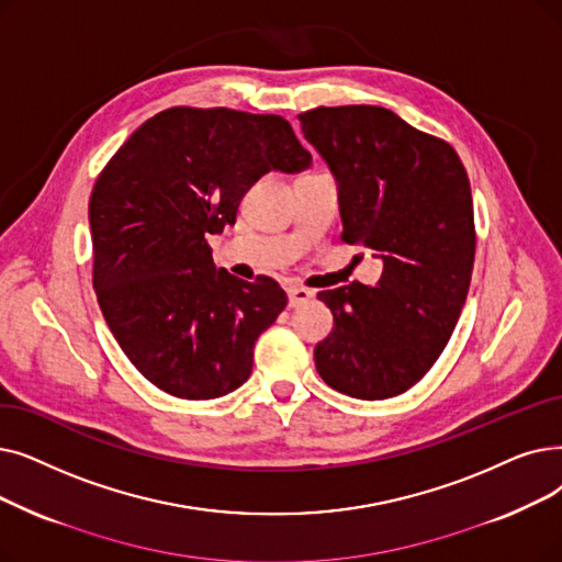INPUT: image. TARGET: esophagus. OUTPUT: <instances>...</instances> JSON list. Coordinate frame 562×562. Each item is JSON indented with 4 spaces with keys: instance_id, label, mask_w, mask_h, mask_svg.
Returning <instances> with one entry per match:
<instances>
[{
    "instance_id": "1",
    "label": "esophagus",
    "mask_w": 562,
    "mask_h": 562,
    "mask_svg": "<svg viewBox=\"0 0 562 562\" xmlns=\"http://www.w3.org/2000/svg\"><path fill=\"white\" fill-rule=\"evenodd\" d=\"M286 296H289V307H301L314 299V294L305 286L299 284H289L286 286Z\"/></svg>"
}]
</instances>
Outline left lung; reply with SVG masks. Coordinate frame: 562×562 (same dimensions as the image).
<instances>
[{
  "mask_svg": "<svg viewBox=\"0 0 562 562\" xmlns=\"http://www.w3.org/2000/svg\"><path fill=\"white\" fill-rule=\"evenodd\" d=\"M303 137L337 181L341 240L383 263L376 286L319 291L333 333L314 349L341 395L387 400L416 385L443 353L469 296L475 227L457 151L376 105L316 108Z\"/></svg>",
  "mask_w": 562,
  "mask_h": 562,
  "instance_id": "1",
  "label": "left lung"
}]
</instances>
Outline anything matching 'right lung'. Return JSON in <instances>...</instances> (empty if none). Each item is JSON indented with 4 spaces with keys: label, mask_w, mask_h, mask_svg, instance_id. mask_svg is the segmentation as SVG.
<instances>
[{
    "label": "right lung",
    "mask_w": 562,
    "mask_h": 562,
    "mask_svg": "<svg viewBox=\"0 0 562 562\" xmlns=\"http://www.w3.org/2000/svg\"><path fill=\"white\" fill-rule=\"evenodd\" d=\"M312 156L282 116L172 108L105 165L89 200L93 289L137 372L181 400H215L252 372L257 337L286 307L273 278L215 268L206 238L236 223L263 175Z\"/></svg>",
    "instance_id": "right-lung-1"
}]
</instances>
